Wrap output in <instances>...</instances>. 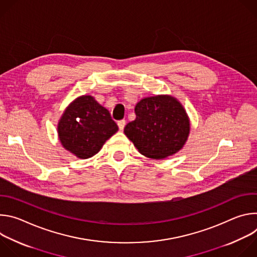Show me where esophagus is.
I'll list each match as a JSON object with an SVG mask.
<instances>
[{
    "label": "esophagus",
    "mask_w": 257,
    "mask_h": 257,
    "mask_svg": "<svg viewBox=\"0 0 257 257\" xmlns=\"http://www.w3.org/2000/svg\"><path fill=\"white\" fill-rule=\"evenodd\" d=\"M125 125H126V121H125V120H120V121H118V126H119V129H120V130H123L124 127H125Z\"/></svg>",
    "instance_id": "34e87169"
}]
</instances>
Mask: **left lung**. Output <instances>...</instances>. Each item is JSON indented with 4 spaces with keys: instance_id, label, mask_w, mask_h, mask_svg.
Returning <instances> with one entry per match:
<instances>
[{
    "instance_id": "8db88e82",
    "label": "left lung",
    "mask_w": 257,
    "mask_h": 257,
    "mask_svg": "<svg viewBox=\"0 0 257 257\" xmlns=\"http://www.w3.org/2000/svg\"><path fill=\"white\" fill-rule=\"evenodd\" d=\"M136 119L124 128L138 152L151 159L176 154L185 144L190 124L181 103L174 97H145L135 106Z\"/></svg>"
}]
</instances>
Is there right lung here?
<instances>
[{
  "instance_id": "1",
  "label": "right lung",
  "mask_w": 257,
  "mask_h": 257,
  "mask_svg": "<svg viewBox=\"0 0 257 257\" xmlns=\"http://www.w3.org/2000/svg\"><path fill=\"white\" fill-rule=\"evenodd\" d=\"M117 131L118 126L111 114L90 95L73 101L58 126L61 143L79 159L93 157Z\"/></svg>"
}]
</instances>
